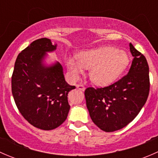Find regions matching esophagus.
<instances>
[{
    "label": "esophagus",
    "instance_id": "esophagus-1",
    "mask_svg": "<svg viewBox=\"0 0 158 158\" xmlns=\"http://www.w3.org/2000/svg\"><path fill=\"white\" fill-rule=\"evenodd\" d=\"M76 87H77V89H80V90H82V91H85V86H84L83 85H82V84H79V85H76Z\"/></svg>",
    "mask_w": 158,
    "mask_h": 158
}]
</instances>
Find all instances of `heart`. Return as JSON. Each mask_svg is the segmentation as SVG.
I'll return each instance as SVG.
<instances>
[{
  "mask_svg": "<svg viewBox=\"0 0 158 158\" xmlns=\"http://www.w3.org/2000/svg\"><path fill=\"white\" fill-rule=\"evenodd\" d=\"M130 59L127 52L112 47L87 49L77 57L67 56L66 65L71 77L77 79L89 69V77L94 84L109 85L120 76L128 67Z\"/></svg>",
  "mask_w": 158,
  "mask_h": 158,
  "instance_id": "heart-1",
  "label": "heart"
}]
</instances>
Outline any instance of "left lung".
<instances>
[{"mask_svg":"<svg viewBox=\"0 0 158 158\" xmlns=\"http://www.w3.org/2000/svg\"><path fill=\"white\" fill-rule=\"evenodd\" d=\"M129 47L134 59L128 74L109 86L89 87L85 90L86 106L92 122L106 132L122 129L132 122L149 95L147 60L131 44Z\"/></svg>","mask_w":158,"mask_h":158,"instance_id":"1","label":"left lung"}]
</instances>
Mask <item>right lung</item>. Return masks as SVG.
<instances>
[{
	"label": "right lung",
	"mask_w": 158,
	"mask_h": 158,
	"mask_svg": "<svg viewBox=\"0 0 158 158\" xmlns=\"http://www.w3.org/2000/svg\"><path fill=\"white\" fill-rule=\"evenodd\" d=\"M56 49L49 39L33 41L19 53L11 78L14 102L23 117L36 128L52 130L66 121L68 93L76 89L65 81L60 63L45 66L47 52Z\"/></svg>",
	"instance_id": "add662e5"
}]
</instances>
